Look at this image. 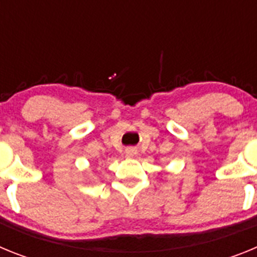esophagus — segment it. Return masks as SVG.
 <instances>
[{
    "label": "esophagus",
    "mask_w": 257,
    "mask_h": 257,
    "mask_svg": "<svg viewBox=\"0 0 257 257\" xmlns=\"http://www.w3.org/2000/svg\"><path fill=\"white\" fill-rule=\"evenodd\" d=\"M136 154V149L135 148H127L126 149V156L127 157H134Z\"/></svg>",
    "instance_id": "esophagus-1"
}]
</instances>
